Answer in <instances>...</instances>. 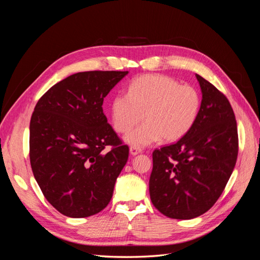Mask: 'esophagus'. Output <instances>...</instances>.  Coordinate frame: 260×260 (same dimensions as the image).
<instances>
[{
	"instance_id": "obj_1",
	"label": "esophagus",
	"mask_w": 260,
	"mask_h": 260,
	"mask_svg": "<svg viewBox=\"0 0 260 260\" xmlns=\"http://www.w3.org/2000/svg\"><path fill=\"white\" fill-rule=\"evenodd\" d=\"M141 152H142V149L139 148V147H136V146L130 147V155H132V156H136V155L140 154Z\"/></svg>"
}]
</instances>
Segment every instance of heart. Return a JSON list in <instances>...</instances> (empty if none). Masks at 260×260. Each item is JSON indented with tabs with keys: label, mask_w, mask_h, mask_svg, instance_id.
I'll return each mask as SVG.
<instances>
[{
	"label": "heart",
	"mask_w": 260,
	"mask_h": 260,
	"mask_svg": "<svg viewBox=\"0 0 260 260\" xmlns=\"http://www.w3.org/2000/svg\"><path fill=\"white\" fill-rule=\"evenodd\" d=\"M201 95L191 85H181L167 76L145 75L133 80L128 93L115 95L111 105L112 122L119 133L132 130L124 141L143 147L157 141L175 142L183 138L198 120Z\"/></svg>",
	"instance_id": "heart-1"
}]
</instances>
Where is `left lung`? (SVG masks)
Masks as SVG:
<instances>
[{
    "mask_svg": "<svg viewBox=\"0 0 260 260\" xmlns=\"http://www.w3.org/2000/svg\"><path fill=\"white\" fill-rule=\"evenodd\" d=\"M202 103L198 120L178 142L153 152L149 196L162 215L193 219L223 192L238 158V127L229 101L196 75Z\"/></svg>",
    "mask_w": 260,
    "mask_h": 260,
    "instance_id": "8db88e82",
    "label": "left lung"
}]
</instances>
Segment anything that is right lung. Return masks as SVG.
<instances>
[{"label": "right lung", "mask_w": 260, "mask_h": 260, "mask_svg": "<svg viewBox=\"0 0 260 260\" xmlns=\"http://www.w3.org/2000/svg\"><path fill=\"white\" fill-rule=\"evenodd\" d=\"M128 72H83L59 81L38 101L30 120V164L43 195L60 214L84 218L111 202L127 164L103 113V101ZM112 148L108 152L106 146Z\"/></svg>", "instance_id": "1"}]
</instances>
